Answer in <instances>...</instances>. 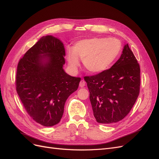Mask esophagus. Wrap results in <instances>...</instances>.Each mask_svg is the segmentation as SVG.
<instances>
[{
  "mask_svg": "<svg viewBox=\"0 0 159 159\" xmlns=\"http://www.w3.org/2000/svg\"><path fill=\"white\" fill-rule=\"evenodd\" d=\"M85 85V81L84 80H81L80 82V88H84Z\"/></svg>",
  "mask_w": 159,
  "mask_h": 159,
  "instance_id": "obj_1",
  "label": "esophagus"
}]
</instances>
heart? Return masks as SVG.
Returning <instances> with one entry per match:
<instances>
[{
    "mask_svg": "<svg viewBox=\"0 0 159 159\" xmlns=\"http://www.w3.org/2000/svg\"><path fill=\"white\" fill-rule=\"evenodd\" d=\"M122 48L115 38L94 37L77 42L67 50V60L71 70H75L82 60L84 68L90 73L99 74L107 70L117 58Z\"/></svg>",
    "mask_w": 159,
    "mask_h": 159,
    "instance_id": "heart-1",
    "label": "heart"
}]
</instances>
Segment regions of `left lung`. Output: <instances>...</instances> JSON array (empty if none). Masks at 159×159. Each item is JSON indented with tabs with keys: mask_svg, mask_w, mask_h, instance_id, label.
<instances>
[{
	"mask_svg": "<svg viewBox=\"0 0 159 159\" xmlns=\"http://www.w3.org/2000/svg\"><path fill=\"white\" fill-rule=\"evenodd\" d=\"M140 71L136 57L127 44L111 68L85 77L97 122L113 123L127 116L139 95Z\"/></svg>",
	"mask_w": 159,
	"mask_h": 159,
	"instance_id": "1",
	"label": "left lung"
}]
</instances>
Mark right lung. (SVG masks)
<instances>
[{
  "instance_id": "right-lung-1",
  "label": "right lung",
  "mask_w": 159,
  "mask_h": 159,
  "mask_svg": "<svg viewBox=\"0 0 159 159\" xmlns=\"http://www.w3.org/2000/svg\"><path fill=\"white\" fill-rule=\"evenodd\" d=\"M63 43L42 37L19 60L16 89L26 112L43 126L58 123L69 96L78 88L80 78L67 74Z\"/></svg>"
}]
</instances>
